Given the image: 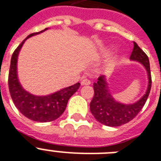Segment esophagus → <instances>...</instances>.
<instances>
[{"label": "esophagus", "mask_w": 161, "mask_h": 161, "mask_svg": "<svg viewBox=\"0 0 161 161\" xmlns=\"http://www.w3.org/2000/svg\"><path fill=\"white\" fill-rule=\"evenodd\" d=\"M90 80L89 79H83L81 80V82H80V84H81V86H89V85H90Z\"/></svg>", "instance_id": "esophagus-1"}]
</instances>
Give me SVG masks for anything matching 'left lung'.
<instances>
[{
	"label": "left lung",
	"instance_id": "left-lung-1",
	"mask_svg": "<svg viewBox=\"0 0 161 161\" xmlns=\"http://www.w3.org/2000/svg\"><path fill=\"white\" fill-rule=\"evenodd\" d=\"M130 60L138 62L147 70L148 76V86L146 94L138 101L126 104L116 101L109 91L106 76L101 75L97 82L94 83L95 95L90 103L91 114L98 122L108 127H119L126 124L139 114L149 96L151 88V75L150 70L149 58L144 52L134 42Z\"/></svg>",
	"mask_w": 161,
	"mask_h": 161
}]
</instances>
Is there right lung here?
<instances>
[{"label":"right lung","instance_id":"obj_1","mask_svg":"<svg viewBox=\"0 0 161 161\" xmlns=\"http://www.w3.org/2000/svg\"><path fill=\"white\" fill-rule=\"evenodd\" d=\"M47 30V28H46L38 33L30 34L14 50L11 57L8 78L9 90L15 107L24 116L39 123L51 122L58 119L66 109L69 99L77 91L80 86V84L78 82L51 95L38 96L26 91L20 85L17 74V62L21 47L26 39Z\"/></svg>","mask_w":161,"mask_h":161}]
</instances>
